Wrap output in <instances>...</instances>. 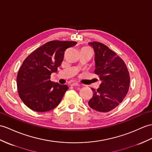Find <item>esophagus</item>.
Listing matches in <instances>:
<instances>
[{
	"label": "esophagus",
	"instance_id": "34e87169",
	"mask_svg": "<svg viewBox=\"0 0 152 152\" xmlns=\"http://www.w3.org/2000/svg\"><path fill=\"white\" fill-rule=\"evenodd\" d=\"M70 86H80V83H76V82L72 83L71 84H70Z\"/></svg>",
	"mask_w": 152,
	"mask_h": 152
}]
</instances>
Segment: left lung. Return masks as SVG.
I'll return each instance as SVG.
<instances>
[{
    "mask_svg": "<svg viewBox=\"0 0 152 152\" xmlns=\"http://www.w3.org/2000/svg\"><path fill=\"white\" fill-rule=\"evenodd\" d=\"M95 53L94 73L102 83L93 92L88 104L94 110L108 112L121 103L128 92L130 77L124 61L106 45L99 42L89 43Z\"/></svg>",
    "mask_w": 152,
    "mask_h": 152,
    "instance_id": "obj_1",
    "label": "left lung"
}]
</instances>
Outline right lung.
Wrapping results in <instances>:
<instances>
[{
	"instance_id": "add662e5",
	"label": "right lung",
	"mask_w": 152,
	"mask_h": 152,
	"mask_svg": "<svg viewBox=\"0 0 152 152\" xmlns=\"http://www.w3.org/2000/svg\"><path fill=\"white\" fill-rule=\"evenodd\" d=\"M76 43L49 41L24 59L17 74V86L20 99L28 107L41 113L50 111L59 105L69 87L51 82L50 75L61 65L66 49Z\"/></svg>"
}]
</instances>
